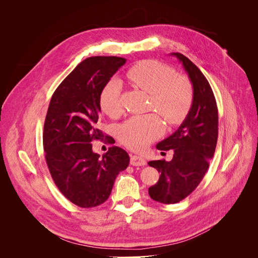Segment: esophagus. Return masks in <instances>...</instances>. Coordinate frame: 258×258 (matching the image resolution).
<instances>
[{"label": "esophagus", "instance_id": "34e87169", "mask_svg": "<svg viewBox=\"0 0 258 258\" xmlns=\"http://www.w3.org/2000/svg\"><path fill=\"white\" fill-rule=\"evenodd\" d=\"M130 165L131 166H145L146 165V161L144 158H142L141 156H137V155H132L130 157Z\"/></svg>", "mask_w": 258, "mask_h": 258}]
</instances>
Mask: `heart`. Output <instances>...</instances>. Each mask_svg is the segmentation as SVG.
Masks as SVG:
<instances>
[{
    "label": "heart",
    "mask_w": 258,
    "mask_h": 258,
    "mask_svg": "<svg viewBox=\"0 0 258 258\" xmlns=\"http://www.w3.org/2000/svg\"><path fill=\"white\" fill-rule=\"evenodd\" d=\"M127 81L151 95L150 108L158 112L169 124H177L188 114L194 92L190 82L156 60H143L130 67ZM101 110L115 117L121 111V82L111 79L101 89ZM163 123L156 114L132 116L116 128L121 144L135 151H142L163 134Z\"/></svg>",
    "instance_id": "obj_1"
}]
</instances>
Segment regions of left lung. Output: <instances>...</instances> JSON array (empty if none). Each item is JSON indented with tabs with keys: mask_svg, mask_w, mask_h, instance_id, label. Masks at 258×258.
<instances>
[{
	"mask_svg": "<svg viewBox=\"0 0 258 258\" xmlns=\"http://www.w3.org/2000/svg\"><path fill=\"white\" fill-rule=\"evenodd\" d=\"M170 54L178 59L188 75L194 98L181 126L156 145L159 151L173 150L172 160L148 162L160 172L158 182L148 188V194L153 200L165 205L176 204L196 189L208 171L218 136L217 105L206 76L184 54Z\"/></svg>",
	"mask_w": 258,
	"mask_h": 258,
	"instance_id": "8db88e82",
	"label": "left lung"
}]
</instances>
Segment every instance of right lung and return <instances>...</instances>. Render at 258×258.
<instances>
[{
  "mask_svg": "<svg viewBox=\"0 0 258 258\" xmlns=\"http://www.w3.org/2000/svg\"><path fill=\"white\" fill-rule=\"evenodd\" d=\"M124 63L119 57L85 59L58 86L48 106L43 134L46 162L62 195L81 208L106 201L116 176L129 165L122 148L110 147L100 157L91 144L104 137L98 129L101 89Z\"/></svg>",
  "mask_w": 258,
  "mask_h": 258,
  "instance_id": "1",
  "label": "right lung"
}]
</instances>
